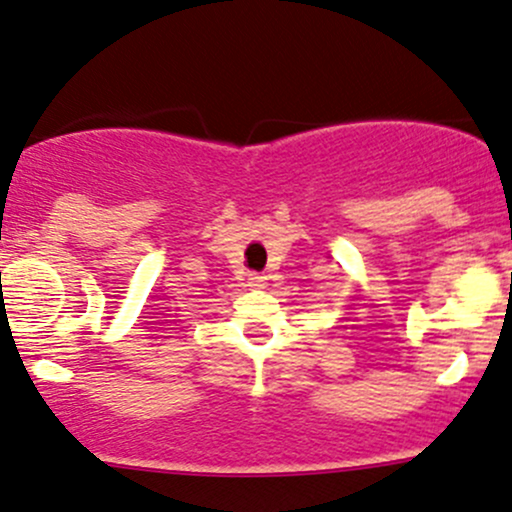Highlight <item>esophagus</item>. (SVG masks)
Masks as SVG:
<instances>
[{"mask_svg": "<svg viewBox=\"0 0 512 512\" xmlns=\"http://www.w3.org/2000/svg\"><path fill=\"white\" fill-rule=\"evenodd\" d=\"M247 285H250V287H265L267 277L260 275V272H250V275H247Z\"/></svg>", "mask_w": 512, "mask_h": 512, "instance_id": "esophagus-1", "label": "esophagus"}]
</instances>
